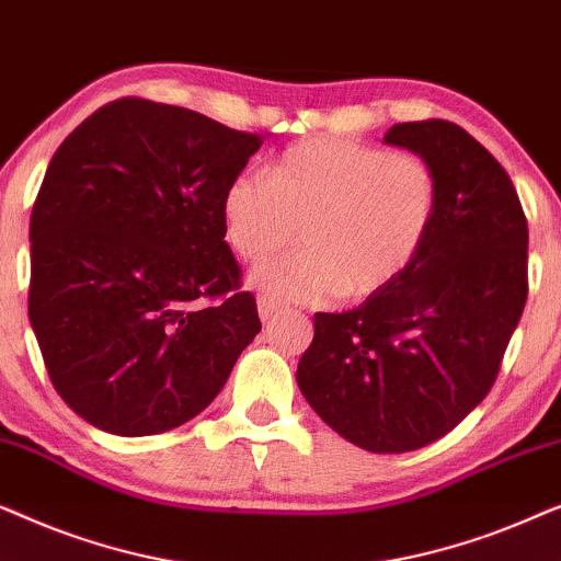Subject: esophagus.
Listing matches in <instances>:
<instances>
[{
  "label": "esophagus",
  "mask_w": 561,
  "mask_h": 561,
  "mask_svg": "<svg viewBox=\"0 0 561 561\" xmlns=\"http://www.w3.org/2000/svg\"><path fill=\"white\" fill-rule=\"evenodd\" d=\"M257 311H260V319L271 321L275 313L280 311V301L275 296H267V294L257 296Z\"/></svg>",
  "instance_id": "obj_1"
}]
</instances>
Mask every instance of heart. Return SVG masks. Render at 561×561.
I'll return each instance as SVG.
<instances>
[{"label":"heart","mask_w":561,"mask_h":561,"mask_svg":"<svg viewBox=\"0 0 561 561\" xmlns=\"http://www.w3.org/2000/svg\"><path fill=\"white\" fill-rule=\"evenodd\" d=\"M439 202V173L419 152L306 140L283 150L265 179L232 175L221 194V225L250 263L294 242L301 225V250L252 271V286L265 294L367 298L416 263Z\"/></svg>","instance_id":"b5f03b06"}]
</instances>
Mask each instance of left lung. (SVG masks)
Returning <instances> with one entry per match:
<instances>
[{
	"label": "left lung",
	"mask_w": 561,
	"mask_h": 561,
	"mask_svg": "<svg viewBox=\"0 0 561 561\" xmlns=\"http://www.w3.org/2000/svg\"><path fill=\"white\" fill-rule=\"evenodd\" d=\"M388 145L424 156L442 202L409 271L357 309L313 313L306 401L367 451H411L490 393L528 296V225L505 168L447 119L401 122Z\"/></svg>",
	"instance_id": "obj_1"
}]
</instances>
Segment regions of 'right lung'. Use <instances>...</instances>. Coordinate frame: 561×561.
<instances>
[{
    "mask_svg": "<svg viewBox=\"0 0 561 561\" xmlns=\"http://www.w3.org/2000/svg\"><path fill=\"white\" fill-rule=\"evenodd\" d=\"M263 137L125 96L60 142L30 217V324L58 396L148 436L209 405L263 329L221 194Z\"/></svg>",
    "mask_w": 561,
    "mask_h": 561,
    "instance_id": "right-lung-1",
    "label": "right lung"
}]
</instances>
